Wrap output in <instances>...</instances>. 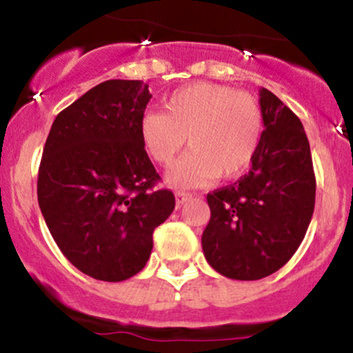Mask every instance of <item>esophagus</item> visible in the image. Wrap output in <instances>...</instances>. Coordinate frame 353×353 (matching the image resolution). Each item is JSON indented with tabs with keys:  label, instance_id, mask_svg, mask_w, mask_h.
<instances>
[{
	"label": "esophagus",
	"instance_id": "obj_1",
	"mask_svg": "<svg viewBox=\"0 0 353 353\" xmlns=\"http://www.w3.org/2000/svg\"><path fill=\"white\" fill-rule=\"evenodd\" d=\"M191 198H193V194H191V193L177 191V193H176V205H177V208H181V206H183L186 201H190Z\"/></svg>",
	"mask_w": 353,
	"mask_h": 353
}]
</instances>
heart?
<instances>
[{
	"label": "heart",
	"instance_id": "b5f03b06",
	"mask_svg": "<svg viewBox=\"0 0 353 353\" xmlns=\"http://www.w3.org/2000/svg\"><path fill=\"white\" fill-rule=\"evenodd\" d=\"M165 112L147 110L140 140L155 163L169 167L186 145L191 150L169 174V183L198 188L216 177L241 176L258 154L263 110L248 92L216 83H193L167 97Z\"/></svg>",
	"mask_w": 353,
	"mask_h": 353
}]
</instances>
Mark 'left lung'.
<instances>
[{
  "label": "left lung",
  "mask_w": 353,
  "mask_h": 353,
  "mask_svg": "<svg viewBox=\"0 0 353 353\" xmlns=\"http://www.w3.org/2000/svg\"><path fill=\"white\" fill-rule=\"evenodd\" d=\"M259 108L265 130L251 170L206 196L212 215L203 252L232 280H259L282 268L314 212L316 177L301 119L266 88L259 90Z\"/></svg>",
  "instance_id": "1"
}]
</instances>
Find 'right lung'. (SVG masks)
I'll return each instance as SVG.
<instances>
[{
	"instance_id": "1",
	"label": "right lung",
	"mask_w": 353,
	"mask_h": 353,
	"mask_svg": "<svg viewBox=\"0 0 353 353\" xmlns=\"http://www.w3.org/2000/svg\"><path fill=\"white\" fill-rule=\"evenodd\" d=\"M152 99L140 80H108L56 116L42 152L37 198L68 261L104 282L145 268L154 230L176 206L140 140Z\"/></svg>"
}]
</instances>
